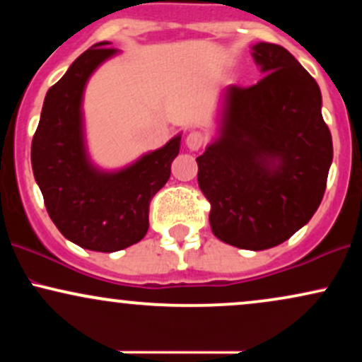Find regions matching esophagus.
<instances>
[{"label": "esophagus", "mask_w": 362, "mask_h": 362, "mask_svg": "<svg viewBox=\"0 0 362 362\" xmlns=\"http://www.w3.org/2000/svg\"><path fill=\"white\" fill-rule=\"evenodd\" d=\"M204 143H206V134L201 131H190L185 138L187 148L192 149V151H197L199 148L204 146Z\"/></svg>", "instance_id": "34e87169"}]
</instances>
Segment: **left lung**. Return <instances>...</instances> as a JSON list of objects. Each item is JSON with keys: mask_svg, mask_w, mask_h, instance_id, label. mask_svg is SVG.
<instances>
[{"mask_svg": "<svg viewBox=\"0 0 362 362\" xmlns=\"http://www.w3.org/2000/svg\"><path fill=\"white\" fill-rule=\"evenodd\" d=\"M252 56L265 74L228 86L218 138L197 158V182L211 202L216 238L267 250L310 221L325 194L334 146L311 74L277 44Z\"/></svg>", "mask_w": 362, "mask_h": 362, "instance_id": "obj_1", "label": "left lung"}]
</instances>
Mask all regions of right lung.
Segmentation results:
<instances>
[{"label": "right lung", "instance_id": "obj_1", "mask_svg": "<svg viewBox=\"0 0 362 362\" xmlns=\"http://www.w3.org/2000/svg\"><path fill=\"white\" fill-rule=\"evenodd\" d=\"M109 44L91 45L49 88L32 139V170L52 223L69 242L105 253L144 238L149 202L167 184L182 138L175 136L115 172L91 163L83 129V91L95 69L119 52Z\"/></svg>", "mask_w": 362, "mask_h": 362}]
</instances>
